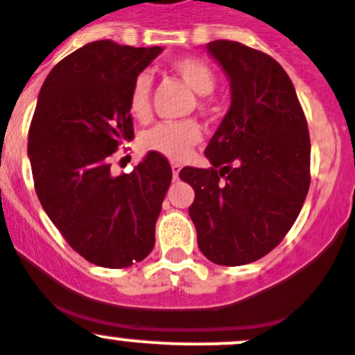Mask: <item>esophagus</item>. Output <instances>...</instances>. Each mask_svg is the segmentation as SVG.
Returning a JSON list of instances; mask_svg holds the SVG:
<instances>
[{
    "label": "esophagus",
    "instance_id": "34e87169",
    "mask_svg": "<svg viewBox=\"0 0 355 355\" xmlns=\"http://www.w3.org/2000/svg\"><path fill=\"white\" fill-rule=\"evenodd\" d=\"M171 170H173V178L177 180L178 173H180V170H182L180 162H171Z\"/></svg>",
    "mask_w": 355,
    "mask_h": 355
}]
</instances>
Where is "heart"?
Segmentation results:
<instances>
[{"instance_id": "obj_1", "label": "heart", "mask_w": 355, "mask_h": 355, "mask_svg": "<svg viewBox=\"0 0 355 355\" xmlns=\"http://www.w3.org/2000/svg\"><path fill=\"white\" fill-rule=\"evenodd\" d=\"M175 74L189 86L191 90L200 95L198 107L209 110V98L216 88V74L212 67L200 58L184 56L171 63ZM150 76L139 74L134 79L129 95V110L136 120H145L150 114ZM201 141V125L196 120H182V122H161L146 129L139 136V145L146 152L162 155V157L184 161L191 150Z\"/></svg>"}]
</instances>
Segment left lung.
Here are the masks:
<instances>
[{
	"label": "left lung",
	"mask_w": 355,
	"mask_h": 355,
	"mask_svg": "<svg viewBox=\"0 0 355 355\" xmlns=\"http://www.w3.org/2000/svg\"><path fill=\"white\" fill-rule=\"evenodd\" d=\"M207 51L230 79L232 104L205 148L212 168L185 166L200 251L226 267L260 260L279 244L309 189L308 122L295 88L269 54L233 40Z\"/></svg>",
	"instance_id": "left-lung-1"
}]
</instances>
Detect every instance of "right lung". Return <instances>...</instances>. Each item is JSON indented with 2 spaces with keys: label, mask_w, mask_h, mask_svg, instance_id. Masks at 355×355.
Returning a JSON list of instances; mask_svg holds the SVG:
<instances>
[{
  "label": "right lung",
  "mask_w": 355,
  "mask_h": 355,
  "mask_svg": "<svg viewBox=\"0 0 355 355\" xmlns=\"http://www.w3.org/2000/svg\"><path fill=\"white\" fill-rule=\"evenodd\" d=\"M162 47L97 40L63 58L44 81L28 138L35 191L76 253L107 269L150 254L171 166L148 152L130 173L114 175L111 155L134 138V79Z\"/></svg>",
  "instance_id": "right-lung-1"
}]
</instances>
